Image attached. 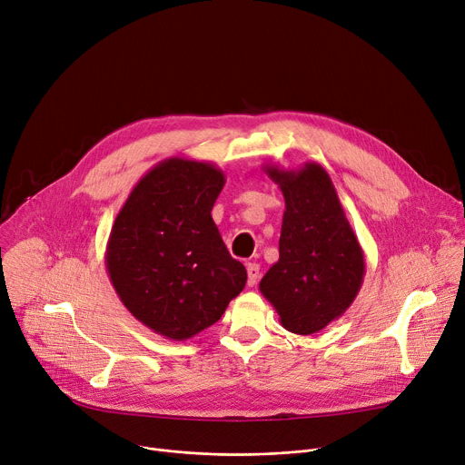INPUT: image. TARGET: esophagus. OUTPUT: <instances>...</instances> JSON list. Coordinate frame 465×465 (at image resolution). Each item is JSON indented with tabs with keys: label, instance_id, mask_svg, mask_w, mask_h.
<instances>
[{
	"label": "esophagus",
	"instance_id": "esophagus-1",
	"mask_svg": "<svg viewBox=\"0 0 465 465\" xmlns=\"http://www.w3.org/2000/svg\"><path fill=\"white\" fill-rule=\"evenodd\" d=\"M259 275H261L259 264H255V262L247 264V284H249V287H255L257 281H259Z\"/></svg>",
	"mask_w": 465,
	"mask_h": 465
}]
</instances>
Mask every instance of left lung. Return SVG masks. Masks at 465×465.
I'll return each mask as SVG.
<instances>
[{
    "label": "left lung",
    "instance_id": "obj_1",
    "mask_svg": "<svg viewBox=\"0 0 465 465\" xmlns=\"http://www.w3.org/2000/svg\"><path fill=\"white\" fill-rule=\"evenodd\" d=\"M284 197L279 261L259 291L284 330L312 335L341 318L365 277V253L328 171L307 162L300 169L264 165Z\"/></svg>",
    "mask_w": 465,
    "mask_h": 465
}]
</instances>
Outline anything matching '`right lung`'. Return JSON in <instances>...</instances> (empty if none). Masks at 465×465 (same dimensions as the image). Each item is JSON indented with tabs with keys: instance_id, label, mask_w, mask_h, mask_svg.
Masks as SVG:
<instances>
[{
	"instance_id": "add662e5",
	"label": "right lung",
	"mask_w": 465,
	"mask_h": 465,
	"mask_svg": "<svg viewBox=\"0 0 465 465\" xmlns=\"http://www.w3.org/2000/svg\"><path fill=\"white\" fill-rule=\"evenodd\" d=\"M225 174L173 156L139 178L105 245L110 281L132 316L171 341L216 324L247 281L212 220Z\"/></svg>"
}]
</instances>
